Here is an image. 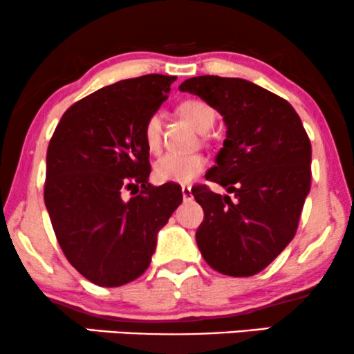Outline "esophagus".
Returning <instances> with one entry per match:
<instances>
[{
  "label": "esophagus",
  "mask_w": 354,
  "mask_h": 354,
  "mask_svg": "<svg viewBox=\"0 0 354 354\" xmlns=\"http://www.w3.org/2000/svg\"><path fill=\"white\" fill-rule=\"evenodd\" d=\"M182 197H184V202L192 200V189L189 185H182Z\"/></svg>",
  "instance_id": "34e87169"
}]
</instances>
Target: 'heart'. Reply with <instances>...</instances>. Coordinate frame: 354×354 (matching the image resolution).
I'll use <instances>...</instances> for the list:
<instances>
[{
	"instance_id": "obj_1",
	"label": "heart",
	"mask_w": 354,
	"mask_h": 354,
	"mask_svg": "<svg viewBox=\"0 0 354 354\" xmlns=\"http://www.w3.org/2000/svg\"><path fill=\"white\" fill-rule=\"evenodd\" d=\"M180 113L189 123L200 133H207L215 124L216 113L202 100H187L180 104ZM144 142L151 152H157L162 144V115L154 111L144 124ZM207 159L202 154H176L169 152L156 160L154 177L159 182L172 184H189L203 172Z\"/></svg>"
}]
</instances>
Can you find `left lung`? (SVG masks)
<instances>
[{
	"label": "left lung",
	"mask_w": 354,
	"mask_h": 354,
	"mask_svg": "<svg viewBox=\"0 0 354 354\" xmlns=\"http://www.w3.org/2000/svg\"><path fill=\"white\" fill-rule=\"evenodd\" d=\"M178 88L215 108L226 124L216 165L205 177L228 194L192 189L205 213L198 250L225 276H254L295 236L310 192V139L289 102L243 78L202 75Z\"/></svg>",
	"instance_id": "8db88e82"
}]
</instances>
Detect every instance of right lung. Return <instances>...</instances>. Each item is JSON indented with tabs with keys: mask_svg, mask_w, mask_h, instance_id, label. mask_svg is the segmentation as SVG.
Here are the masks:
<instances>
[{
	"mask_svg": "<svg viewBox=\"0 0 354 354\" xmlns=\"http://www.w3.org/2000/svg\"><path fill=\"white\" fill-rule=\"evenodd\" d=\"M172 82L149 73L103 86L64 113L47 147L52 228L68 263L97 286L120 287L144 274L157 233L182 203L180 185L147 182L142 134ZM133 188L140 195L123 201L122 190Z\"/></svg>",
	"mask_w": 354,
	"mask_h": 354,
	"instance_id": "right-lung-1",
	"label": "right lung"
}]
</instances>
